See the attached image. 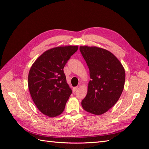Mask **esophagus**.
Here are the masks:
<instances>
[{
	"label": "esophagus",
	"mask_w": 149,
	"mask_h": 149,
	"mask_svg": "<svg viewBox=\"0 0 149 149\" xmlns=\"http://www.w3.org/2000/svg\"><path fill=\"white\" fill-rule=\"evenodd\" d=\"M78 89V87H73V88H72V92H75L76 91H77Z\"/></svg>",
	"instance_id": "1"
}]
</instances>
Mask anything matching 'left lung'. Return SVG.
Masks as SVG:
<instances>
[{"label": "left lung", "mask_w": 149, "mask_h": 149, "mask_svg": "<svg viewBox=\"0 0 149 149\" xmlns=\"http://www.w3.org/2000/svg\"><path fill=\"white\" fill-rule=\"evenodd\" d=\"M80 51L91 79L81 106L91 113H104L115 104L123 91L124 68L118 58L105 49L85 46L80 47Z\"/></svg>", "instance_id": "1"}]
</instances>
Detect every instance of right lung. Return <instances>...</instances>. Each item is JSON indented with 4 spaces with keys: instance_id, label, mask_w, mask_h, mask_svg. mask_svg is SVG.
Returning <instances> with one entry per match:
<instances>
[{
    "instance_id": "right-lung-1",
    "label": "right lung",
    "mask_w": 149,
    "mask_h": 149,
    "mask_svg": "<svg viewBox=\"0 0 149 149\" xmlns=\"http://www.w3.org/2000/svg\"><path fill=\"white\" fill-rule=\"evenodd\" d=\"M78 48V46H66L49 49L36 59L30 69V94L38 110L48 117L61 114L72 93L63 69Z\"/></svg>"
}]
</instances>
